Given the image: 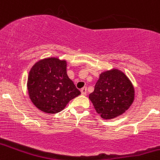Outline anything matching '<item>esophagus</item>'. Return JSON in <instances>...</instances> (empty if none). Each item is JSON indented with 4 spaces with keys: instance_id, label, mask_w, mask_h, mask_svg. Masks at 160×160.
I'll return each mask as SVG.
<instances>
[{
    "instance_id": "esophagus-1",
    "label": "esophagus",
    "mask_w": 160,
    "mask_h": 160,
    "mask_svg": "<svg viewBox=\"0 0 160 160\" xmlns=\"http://www.w3.org/2000/svg\"><path fill=\"white\" fill-rule=\"evenodd\" d=\"M80 91H81V94H83V95H86L87 94V88L86 87L83 88H82V89L80 90Z\"/></svg>"
}]
</instances>
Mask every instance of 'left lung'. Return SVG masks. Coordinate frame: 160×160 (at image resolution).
Instances as JSON below:
<instances>
[{"instance_id": "1", "label": "left lung", "mask_w": 160, "mask_h": 160, "mask_svg": "<svg viewBox=\"0 0 160 160\" xmlns=\"http://www.w3.org/2000/svg\"><path fill=\"white\" fill-rule=\"evenodd\" d=\"M134 98L132 84L118 69L102 72L90 94L96 112L103 119H113L129 108Z\"/></svg>"}]
</instances>
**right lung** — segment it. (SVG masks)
<instances>
[{
  "label": "right lung",
  "mask_w": 160,
  "mask_h": 160,
  "mask_svg": "<svg viewBox=\"0 0 160 160\" xmlns=\"http://www.w3.org/2000/svg\"><path fill=\"white\" fill-rule=\"evenodd\" d=\"M28 92L37 108L47 113L61 112L80 94L66 73V62L48 58L36 63L29 71Z\"/></svg>",
  "instance_id": "add662e5"
}]
</instances>
